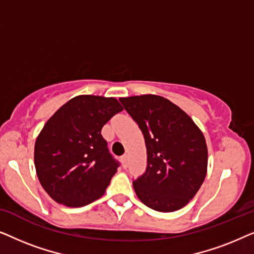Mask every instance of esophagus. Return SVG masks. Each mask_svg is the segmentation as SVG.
Listing matches in <instances>:
<instances>
[{"label":"esophagus","mask_w":254,"mask_h":254,"mask_svg":"<svg viewBox=\"0 0 254 254\" xmlns=\"http://www.w3.org/2000/svg\"><path fill=\"white\" fill-rule=\"evenodd\" d=\"M121 162H123V165H124V168L126 169L127 166H128V155L127 154H125L123 157H121Z\"/></svg>","instance_id":"1"}]
</instances>
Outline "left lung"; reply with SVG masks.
Instances as JSON below:
<instances>
[{
    "label": "left lung",
    "instance_id": "1",
    "mask_svg": "<svg viewBox=\"0 0 254 254\" xmlns=\"http://www.w3.org/2000/svg\"><path fill=\"white\" fill-rule=\"evenodd\" d=\"M119 100L140 127L147 147V169L133 180L137 197L163 213L186 206L207 175L203 134L182 109L161 96Z\"/></svg>",
    "mask_w": 254,
    "mask_h": 254
}]
</instances>
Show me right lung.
Instances as JSON below:
<instances>
[{
  "label": "right lung",
  "instance_id": "right-lung-1",
  "mask_svg": "<svg viewBox=\"0 0 254 254\" xmlns=\"http://www.w3.org/2000/svg\"><path fill=\"white\" fill-rule=\"evenodd\" d=\"M121 111L116 98L77 96L45 125L34 145V165L41 186L58 203L83 207L105 192L120 163L102 128Z\"/></svg>",
  "mask_w": 254,
  "mask_h": 254
}]
</instances>
